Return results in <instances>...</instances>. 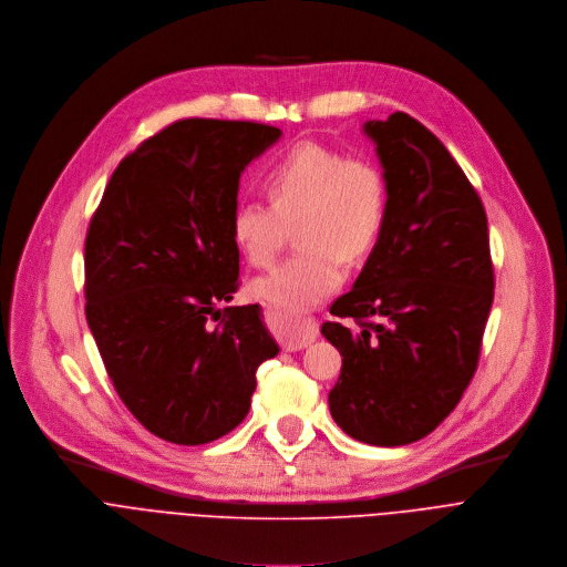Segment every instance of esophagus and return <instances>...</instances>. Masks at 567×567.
Returning <instances> with one entry per match:
<instances>
[{
    "mask_svg": "<svg viewBox=\"0 0 567 567\" xmlns=\"http://www.w3.org/2000/svg\"><path fill=\"white\" fill-rule=\"evenodd\" d=\"M317 334H319V323L315 319L310 317L299 319L284 330V347L286 351H301L315 342Z\"/></svg>",
    "mask_w": 567,
    "mask_h": 567,
    "instance_id": "esophagus-1",
    "label": "esophagus"
}]
</instances>
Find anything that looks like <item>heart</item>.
<instances>
[{
	"mask_svg": "<svg viewBox=\"0 0 567 567\" xmlns=\"http://www.w3.org/2000/svg\"><path fill=\"white\" fill-rule=\"evenodd\" d=\"M272 198H239L230 230L257 268L275 261L290 223L303 248L255 281V292L288 315L319 306L344 281V259L364 257L375 244L384 209L382 172L364 158H347L319 143H299L266 172Z\"/></svg>",
	"mask_w": 567,
	"mask_h": 567,
	"instance_id": "obj_1",
	"label": "heart"
}]
</instances>
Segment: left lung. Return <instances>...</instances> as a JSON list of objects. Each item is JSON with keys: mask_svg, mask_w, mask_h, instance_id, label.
Masks as SVG:
<instances>
[{"mask_svg": "<svg viewBox=\"0 0 567 567\" xmlns=\"http://www.w3.org/2000/svg\"><path fill=\"white\" fill-rule=\"evenodd\" d=\"M386 185L378 241L321 334L342 353L332 420L373 446L429 435L461 402L494 301L485 207L446 147L402 111L367 121Z\"/></svg>", "mask_w": 567, "mask_h": 567, "instance_id": "8db88e82", "label": "left lung"}]
</instances>
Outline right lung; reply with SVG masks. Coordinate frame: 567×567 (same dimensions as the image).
<instances>
[{"label": "right lung", "mask_w": 567, "mask_h": 567, "mask_svg": "<svg viewBox=\"0 0 567 567\" xmlns=\"http://www.w3.org/2000/svg\"><path fill=\"white\" fill-rule=\"evenodd\" d=\"M281 130L178 121L111 174L84 244L86 321L125 406L154 435L205 444L244 422L279 353L239 286L230 230L244 169Z\"/></svg>", "instance_id": "right-lung-1"}]
</instances>
